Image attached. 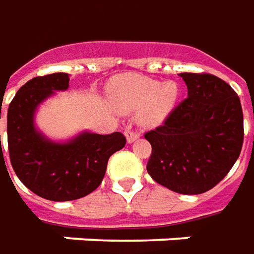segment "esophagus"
<instances>
[{
    "mask_svg": "<svg viewBox=\"0 0 254 254\" xmlns=\"http://www.w3.org/2000/svg\"><path fill=\"white\" fill-rule=\"evenodd\" d=\"M125 134H127V143H133V141L136 140V139H139V136H140V133H139L137 130H133V129H130V127H127Z\"/></svg>",
    "mask_w": 254,
    "mask_h": 254,
    "instance_id": "1",
    "label": "esophagus"
}]
</instances>
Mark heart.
<instances>
[{"label":"heart","instance_id":"b5f03b06","mask_svg":"<svg viewBox=\"0 0 254 254\" xmlns=\"http://www.w3.org/2000/svg\"><path fill=\"white\" fill-rule=\"evenodd\" d=\"M179 89L177 83H161L140 75H124L110 89L113 104L122 113L140 111V122L147 127L161 124L175 107Z\"/></svg>","mask_w":254,"mask_h":254}]
</instances>
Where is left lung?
I'll list each match as a JSON object with an SVG mask.
<instances>
[{"instance_id": "left-lung-1", "label": "left lung", "mask_w": 254, "mask_h": 254, "mask_svg": "<svg viewBox=\"0 0 254 254\" xmlns=\"http://www.w3.org/2000/svg\"><path fill=\"white\" fill-rule=\"evenodd\" d=\"M188 98L163 125L144 133L151 144L147 172L182 194H200L227 177L241 154L243 114L235 90L210 73H179Z\"/></svg>"}]
</instances>
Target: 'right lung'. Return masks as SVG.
Segmentation results:
<instances>
[{"label":"right lung","instance_id":"add662e5","mask_svg":"<svg viewBox=\"0 0 254 254\" xmlns=\"http://www.w3.org/2000/svg\"><path fill=\"white\" fill-rule=\"evenodd\" d=\"M68 87L69 75L64 72L33 77L15 94L6 115L12 168L27 189L53 201L80 199L96 190L105 175L108 158L127 144L121 132H82L58 143L37 130V107L55 91Z\"/></svg>","mask_w":254,"mask_h":254}]
</instances>
